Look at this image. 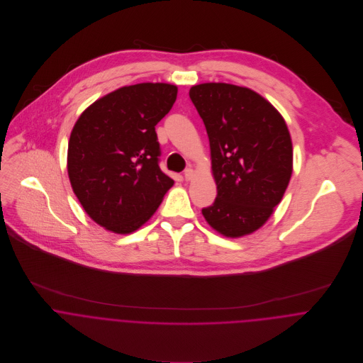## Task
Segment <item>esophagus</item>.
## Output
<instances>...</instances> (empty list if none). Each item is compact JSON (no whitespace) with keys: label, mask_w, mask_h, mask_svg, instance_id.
Listing matches in <instances>:
<instances>
[{"label":"esophagus","mask_w":363,"mask_h":363,"mask_svg":"<svg viewBox=\"0 0 363 363\" xmlns=\"http://www.w3.org/2000/svg\"><path fill=\"white\" fill-rule=\"evenodd\" d=\"M193 177H194V172H193V169H190V167H189V169H186V170H184V179L189 182V180H191Z\"/></svg>","instance_id":"esophagus-1"}]
</instances>
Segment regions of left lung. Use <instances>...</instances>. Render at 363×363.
Listing matches in <instances>:
<instances>
[{
    "instance_id": "left-lung-1",
    "label": "left lung",
    "mask_w": 363,
    "mask_h": 363,
    "mask_svg": "<svg viewBox=\"0 0 363 363\" xmlns=\"http://www.w3.org/2000/svg\"><path fill=\"white\" fill-rule=\"evenodd\" d=\"M190 99L204 121L218 196L203 208L228 238L257 230L274 212L292 174V141L278 110L249 88L200 84Z\"/></svg>"
}]
</instances>
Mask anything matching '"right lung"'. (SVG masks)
I'll return each mask as SVG.
<instances>
[{
  "label": "right lung",
  "instance_id": "obj_1",
  "mask_svg": "<svg viewBox=\"0 0 363 363\" xmlns=\"http://www.w3.org/2000/svg\"><path fill=\"white\" fill-rule=\"evenodd\" d=\"M177 96L170 84L123 86L91 104L68 143V176L85 212L114 233H131L155 212L173 180L159 167L155 125Z\"/></svg>",
  "mask_w": 363,
  "mask_h": 363
}]
</instances>
